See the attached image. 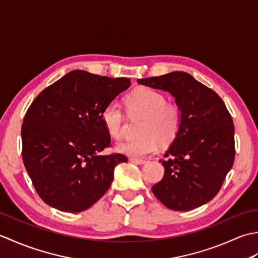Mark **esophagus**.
Listing matches in <instances>:
<instances>
[{
    "label": "esophagus",
    "instance_id": "1",
    "mask_svg": "<svg viewBox=\"0 0 258 258\" xmlns=\"http://www.w3.org/2000/svg\"><path fill=\"white\" fill-rule=\"evenodd\" d=\"M130 161L133 164H136V165H143V164L146 163L145 160H139V158H131Z\"/></svg>",
    "mask_w": 258,
    "mask_h": 258
}]
</instances>
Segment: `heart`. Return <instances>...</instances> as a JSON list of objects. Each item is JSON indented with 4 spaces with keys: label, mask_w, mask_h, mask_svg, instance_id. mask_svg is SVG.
I'll return each mask as SVG.
<instances>
[{
    "label": "heart",
    "mask_w": 258,
    "mask_h": 258,
    "mask_svg": "<svg viewBox=\"0 0 258 258\" xmlns=\"http://www.w3.org/2000/svg\"><path fill=\"white\" fill-rule=\"evenodd\" d=\"M125 109L130 118L142 117L138 134L140 138L118 143L116 150L133 158H144L153 154L158 143L171 144L183 124V109L177 103L166 102L163 93L150 87H140L125 97ZM102 122L108 134L120 139L125 130L122 107L111 102L103 108Z\"/></svg>",
    "instance_id": "1"
}]
</instances>
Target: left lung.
Wrapping results in <instances>:
<instances>
[{"mask_svg": "<svg viewBox=\"0 0 258 258\" xmlns=\"http://www.w3.org/2000/svg\"><path fill=\"white\" fill-rule=\"evenodd\" d=\"M169 92L183 109L177 138L161 160L165 172L152 191L166 207L189 211L220 191L235 160L234 124L216 92L185 72L138 80Z\"/></svg>", "mask_w": 258, "mask_h": 258, "instance_id": "left-lung-1", "label": "left lung"}]
</instances>
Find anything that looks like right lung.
<instances>
[{
  "label": "right lung",
  "mask_w": 258,
  "mask_h": 258,
  "mask_svg": "<svg viewBox=\"0 0 258 258\" xmlns=\"http://www.w3.org/2000/svg\"><path fill=\"white\" fill-rule=\"evenodd\" d=\"M131 85L75 70L47 86L27 108L22 124V158L38 196L56 210L79 213L106 193L119 153L111 147L102 111Z\"/></svg>",
  "instance_id": "right-lung-1"
}]
</instances>
